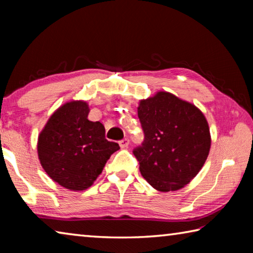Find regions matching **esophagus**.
Returning a JSON list of instances; mask_svg holds the SVG:
<instances>
[{
  "mask_svg": "<svg viewBox=\"0 0 253 253\" xmlns=\"http://www.w3.org/2000/svg\"><path fill=\"white\" fill-rule=\"evenodd\" d=\"M128 145H129V139H128V138H124L123 140L119 142V146H121V148H123V149L127 148Z\"/></svg>",
  "mask_w": 253,
  "mask_h": 253,
  "instance_id": "34e87169",
  "label": "esophagus"
}]
</instances>
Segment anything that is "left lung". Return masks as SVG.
<instances>
[{"label": "left lung", "instance_id": "8db88e82", "mask_svg": "<svg viewBox=\"0 0 253 253\" xmlns=\"http://www.w3.org/2000/svg\"><path fill=\"white\" fill-rule=\"evenodd\" d=\"M137 113L145 140L132 153L143 177L160 192L184 187L209 156L207 118L195 105L168 91L140 100Z\"/></svg>", "mask_w": 253, "mask_h": 253}]
</instances>
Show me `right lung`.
<instances>
[{
  "label": "right lung",
  "mask_w": 253,
  "mask_h": 253,
  "mask_svg": "<svg viewBox=\"0 0 253 253\" xmlns=\"http://www.w3.org/2000/svg\"><path fill=\"white\" fill-rule=\"evenodd\" d=\"M89 105L72 100L51 115L38 138L41 166L59 185L71 191L90 187L119 145L105 138L100 122L88 119Z\"/></svg>",
  "instance_id": "add662e5"
}]
</instances>
